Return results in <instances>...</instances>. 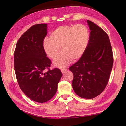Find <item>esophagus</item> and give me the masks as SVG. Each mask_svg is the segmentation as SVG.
I'll return each mask as SVG.
<instances>
[{
    "mask_svg": "<svg viewBox=\"0 0 126 126\" xmlns=\"http://www.w3.org/2000/svg\"><path fill=\"white\" fill-rule=\"evenodd\" d=\"M67 68H62V69H61V72H62L63 73H65V72L67 71Z\"/></svg>",
    "mask_w": 126,
    "mask_h": 126,
    "instance_id": "obj_1",
    "label": "esophagus"
}]
</instances>
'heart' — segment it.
<instances>
[{"label": "heart", "mask_w": 126, "mask_h": 126, "mask_svg": "<svg viewBox=\"0 0 126 126\" xmlns=\"http://www.w3.org/2000/svg\"><path fill=\"white\" fill-rule=\"evenodd\" d=\"M89 40L88 30L82 24L61 25L52 32L50 38L43 42V48L52 59L58 55L61 47L62 53L54 61L57 67H66L72 61H77L84 54Z\"/></svg>", "instance_id": "b5f03b06"}]
</instances>
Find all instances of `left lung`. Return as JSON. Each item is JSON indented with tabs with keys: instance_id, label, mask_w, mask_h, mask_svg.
Here are the masks:
<instances>
[{
	"instance_id": "1",
	"label": "left lung",
	"mask_w": 126,
	"mask_h": 126,
	"mask_svg": "<svg viewBox=\"0 0 126 126\" xmlns=\"http://www.w3.org/2000/svg\"><path fill=\"white\" fill-rule=\"evenodd\" d=\"M90 35L83 55L69 67L73 74L72 87L79 97L92 99L99 95L108 84L113 64L109 37L101 27L87 20Z\"/></svg>"
}]
</instances>
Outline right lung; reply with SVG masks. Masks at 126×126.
Here are the masks:
<instances>
[{
  "mask_svg": "<svg viewBox=\"0 0 126 126\" xmlns=\"http://www.w3.org/2000/svg\"><path fill=\"white\" fill-rule=\"evenodd\" d=\"M47 31V24L29 28L19 39L14 53V71L19 86L28 97L39 103L52 98L62 76L58 68L50 69L52 61L43 48Z\"/></svg>",
  "mask_w": 126,
  "mask_h": 126,
  "instance_id": "1",
  "label": "right lung"
}]
</instances>
